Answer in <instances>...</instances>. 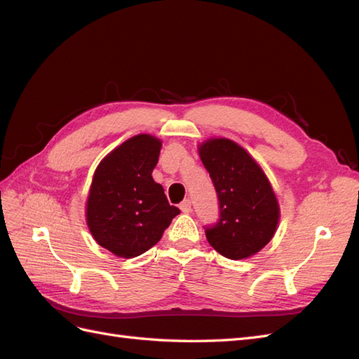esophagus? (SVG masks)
I'll list each match as a JSON object with an SVG mask.
<instances>
[{
	"instance_id": "obj_1",
	"label": "esophagus",
	"mask_w": 359,
	"mask_h": 359,
	"mask_svg": "<svg viewBox=\"0 0 359 359\" xmlns=\"http://www.w3.org/2000/svg\"><path fill=\"white\" fill-rule=\"evenodd\" d=\"M180 210L182 212H190L191 211V201L190 199H184L181 203H180Z\"/></svg>"
}]
</instances>
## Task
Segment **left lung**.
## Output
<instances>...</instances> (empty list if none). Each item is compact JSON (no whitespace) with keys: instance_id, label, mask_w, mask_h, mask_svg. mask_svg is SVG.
<instances>
[{"instance_id":"obj_1","label":"left lung","mask_w":359,"mask_h":359,"mask_svg":"<svg viewBox=\"0 0 359 359\" xmlns=\"http://www.w3.org/2000/svg\"><path fill=\"white\" fill-rule=\"evenodd\" d=\"M219 199V220L203 226L222 256L238 260L257 253L276 233L278 203L264 170L229 139H210L199 148Z\"/></svg>"}]
</instances>
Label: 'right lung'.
Wrapping results in <instances>:
<instances>
[{"mask_svg":"<svg viewBox=\"0 0 359 359\" xmlns=\"http://www.w3.org/2000/svg\"><path fill=\"white\" fill-rule=\"evenodd\" d=\"M160 148L157 137L137 135L106 156L94 173L86 223L94 240L119 257L145 253L180 214L151 177Z\"/></svg>","mask_w":359,"mask_h":359,"instance_id":"add662e5","label":"right lung"}]
</instances>
